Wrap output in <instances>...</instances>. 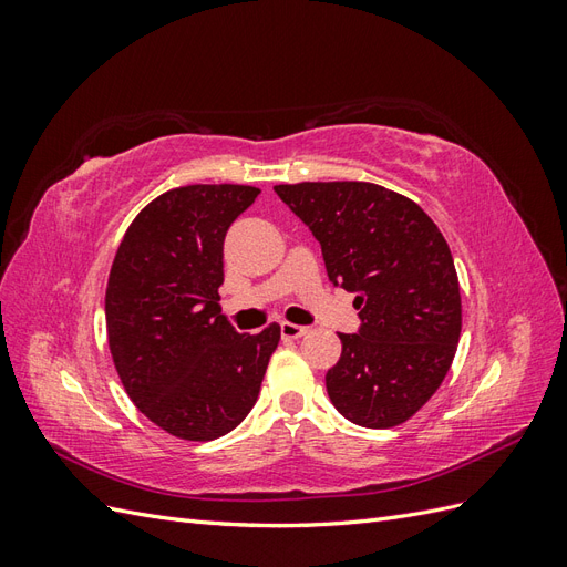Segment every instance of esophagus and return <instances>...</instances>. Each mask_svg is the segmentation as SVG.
<instances>
[{"mask_svg":"<svg viewBox=\"0 0 567 567\" xmlns=\"http://www.w3.org/2000/svg\"><path fill=\"white\" fill-rule=\"evenodd\" d=\"M307 333L305 326H298V323H290V321H281V336L286 340H298Z\"/></svg>","mask_w":567,"mask_h":567,"instance_id":"1","label":"esophagus"}]
</instances>
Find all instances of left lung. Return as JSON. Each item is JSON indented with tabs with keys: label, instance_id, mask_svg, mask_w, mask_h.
Masks as SVG:
<instances>
[{
	"label": "left lung",
	"instance_id": "left-lung-1",
	"mask_svg": "<svg viewBox=\"0 0 567 567\" xmlns=\"http://www.w3.org/2000/svg\"><path fill=\"white\" fill-rule=\"evenodd\" d=\"M274 192L321 244L336 286L357 293L359 333H338L326 373L333 406L362 427H394L433 398L461 336L452 250L419 205L371 182H300Z\"/></svg>",
	"mask_w": 567,
	"mask_h": 567
}]
</instances>
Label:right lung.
I'll return each mask as SVG.
<instances>
[{
	"mask_svg": "<svg viewBox=\"0 0 567 567\" xmlns=\"http://www.w3.org/2000/svg\"><path fill=\"white\" fill-rule=\"evenodd\" d=\"M260 188H169L134 217L106 286V331L130 400L161 431L188 442L227 435L260 394L281 329L236 333L221 315L231 221Z\"/></svg>",
	"mask_w": 567,
	"mask_h": 567,
	"instance_id": "right-lung-1",
	"label": "right lung"
}]
</instances>
